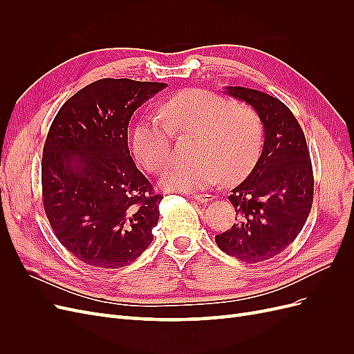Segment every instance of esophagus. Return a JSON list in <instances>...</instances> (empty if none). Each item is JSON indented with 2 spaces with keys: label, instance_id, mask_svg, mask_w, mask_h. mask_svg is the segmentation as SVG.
Masks as SVG:
<instances>
[{
  "label": "esophagus",
  "instance_id": "34e87169",
  "mask_svg": "<svg viewBox=\"0 0 354 354\" xmlns=\"http://www.w3.org/2000/svg\"><path fill=\"white\" fill-rule=\"evenodd\" d=\"M190 198H194V199H195V201H198L199 203H207V202H211L212 199H216V196H214V195H208V194H205V195L192 194V195H190Z\"/></svg>",
  "mask_w": 354,
  "mask_h": 354
}]
</instances>
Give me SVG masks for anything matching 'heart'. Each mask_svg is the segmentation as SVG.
I'll return each instance as SVG.
<instances>
[{"instance_id":"obj_1","label":"heart","mask_w":354,"mask_h":354,"mask_svg":"<svg viewBox=\"0 0 354 354\" xmlns=\"http://www.w3.org/2000/svg\"><path fill=\"white\" fill-rule=\"evenodd\" d=\"M173 134L196 136L194 158L168 165L160 186L177 192L208 189L220 178L234 185L248 176L263 151L264 125L255 109L236 104L207 90H185L159 106V116L147 115L133 133L136 158L158 173L171 156Z\"/></svg>"}]
</instances>
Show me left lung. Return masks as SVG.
Returning a JSON list of instances; mask_svg holds the SVG:
<instances>
[{"instance_id":"1","label":"left lung","mask_w":354,"mask_h":354,"mask_svg":"<svg viewBox=\"0 0 354 354\" xmlns=\"http://www.w3.org/2000/svg\"><path fill=\"white\" fill-rule=\"evenodd\" d=\"M226 93L259 112L264 146L251 174L229 196L238 221L216 242L234 259L259 263L281 254L301 232L313 203L312 160L301 127L281 100L245 87Z\"/></svg>"}]
</instances>
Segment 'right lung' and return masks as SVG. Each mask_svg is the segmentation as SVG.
<instances>
[{
  "instance_id": "right-lung-1",
  "label": "right lung",
  "mask_w": 354,
  "mask_h": 354,
  "mask_svg": "<svg viewBox=\"0 0 354 354\" xmlns=\"http://www.w3.org/2000/svg\"><path fill=\"white\" fill-rule=\"evenodd\" d=\"M162 82L95 81L62 106L42 151L44 211L59 242L85 264L118 269L153 241L159 203L128 149V124Z\"/></svg>"
}]
</instances>
